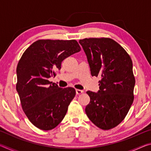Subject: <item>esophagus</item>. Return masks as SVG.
<instances>
[{
  "instance_id": "esophagus-1",
  "label": "esophagus",
  "mask_w": 151,
  "mask_h": 151,
  "mask_svg": "<svg viewBox=\"0 0 151 151\" xmlns=\"http://www.w3.org/2000/svg\"><path fill=\"white\" fill-rule=\"evenodd\" d=\"M76 93L77 94H81L82 93H83V91L80 90V89H76Z\"/></svg>"
}]
</instances>
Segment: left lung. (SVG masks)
<instances>
[{"mask_svg": "<svg viewBox=\"0 0 151 151\" xmlns=\"http://www.w3.org/2000/svg\"><path fill=\"white\" fill-rule=\"evenodd\" d=\"M87 57L92 76H101L100 90L88 91L85 108L88 119L103 130L113 129L123 121L134 101L135 78L129 55L110 38L79 40Z\"/></svg>", "mask_w": 151, "mask_h": 151, "instance_id": "obj_1", "label": "left lung"}]
</instances>
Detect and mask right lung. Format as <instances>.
I'll return each instance as SVG.
<instances>
[{
	"mask_svg": "<svg viewBox=\"0 0 151 151\" xmlns=\"http://www.w3.org/2000/svg\"><path fill=\"white\" fill-rule=\"evenodd\" d=\"M80 50L76 40H38L18 63L16 88L22 109L38 129L52 130L65 117L75 89L51 85L48 78L56 76L55 70L60 69L63 60Z\"/></svg>",
	"mask_w": 151,
	"mask_h": 151,
	"instance_id": "right-lung-1",
	"label": "right lung"
}]
</instances>
